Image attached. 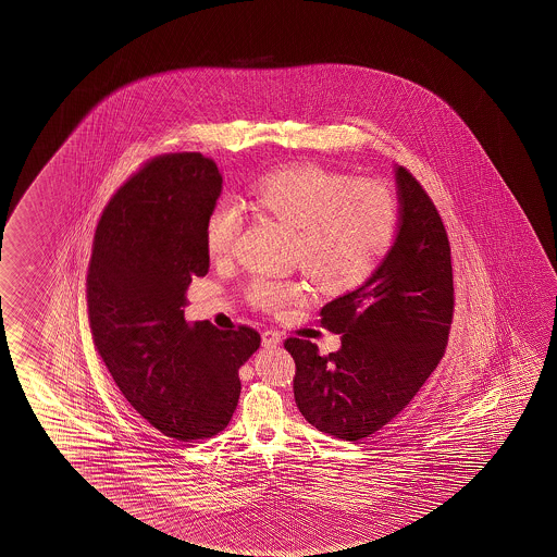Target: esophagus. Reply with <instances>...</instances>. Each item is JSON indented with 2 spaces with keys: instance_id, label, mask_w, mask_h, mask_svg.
Returning a JSON list of instances; mask_svg holds the SVG:
<instances>
[{
  "instance_id": "esophagus-1",
  "label": "esophagus",
  "mask_w": 557,
  "mask_h": 557,
  "mask_svg": "<svg viewBox=\"0 0 557 557\" xmlns=\"http://www.w3.org/2000/svg\"><path fill=\"white\" fill-rule=\"evenodd\" d=\"M282 344V334L277 330H264L262 332V346L275 347Z\"/></svg>"
}]
</instances>
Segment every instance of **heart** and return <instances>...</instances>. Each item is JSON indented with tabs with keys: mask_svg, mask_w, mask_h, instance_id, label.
<instances>
[{
	"mask_svg": "<svg viewBox=\"0 0 557 557\" xmlns=\"http://www.w3.org/2000/svg\"><path fill=\"white\" fill-rule=\"evenodd\" d=\"M250 203L295 231L293 260L324 292H346L371 277L393 245L400 203L396 191L371 178L351 181L319 164H295L265 174L250 190ZM243 211L218 201L203 225V245L213 260L233 252ZM295 280L256 275L247 299L256 309L282 312L307 299Z\"/></svg>",
	"mask_w": 557,
	"mask_h": 557,
	"instance_id": "b5f03b06",
	"label": "heart"
}]
</instances>
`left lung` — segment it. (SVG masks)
I'll list each match as a JSON object with an SVG mask.
<instances>
[{
  "label": "left lung",
  "mask_w": 557,
  "mask_h": 557,
  "mask_svg": "<svg viewBox=\"0 0 557 557\" xmlns=\"http://www.w3.org/2000/svg\"><path fill=\"white\" fill-rule=\"evenodd\" d=\"M400 227L391 252L356 292L320 310L342 347L287 337L293 393L310 425L361 441L393 421L435 371L455 312L450 243L437 208L416 176L398 166Z\"/></svg>",
  "instance_id": "8db88e82"
}]
</instances>
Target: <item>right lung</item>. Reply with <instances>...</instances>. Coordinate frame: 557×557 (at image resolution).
<instances>
[{
    "label": "right lung",
    "mask_w": 557,
    "mask_h": 557,
    "mask_svg": "<svg viewBox=\"0 0 557 557\" xmlns=\"http://www.w3.org/2000/svg\"><path fill=\"white\" fill-rule=\"evenodd\" d=\"M218 164L201 153L149 159L102 210L87 270L92 344L129 406L166 437L200 441L227 428L238 369L260 334L210 320L188 324L191 277L210 255L203 225L220 198Z\"/></svg>",
    "instance_id": "right-lung-1"
}]
</instances>
